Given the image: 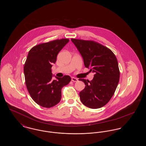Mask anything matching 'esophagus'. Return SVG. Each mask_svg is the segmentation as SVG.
Instances as JSON below:
<instances>
[{"label": "esophagus", "instance_id": "1", "mask_svg": "<svg viewBox=\"0 0 146 146\" xmlns=\"http://www.w3.org/2000/svg\"><path fill=\"white\" fill-rule=\"evenodd\" d=\"M78 79H76V78H74V77H72V81H73V82H78Z\"/></svg>", "mask_w": 146, "mask_h": 146}]
</instances>
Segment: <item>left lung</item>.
Segmentation results:
<instances>
[{
  "label": "left lung",
  "mask_w": 146,
  "mask_h": 146,
  "mask_svg": "<svg viewBox=\"0 0 146 146\" xmlns=\"http://www.w3.org/2000/svg\"><path fill=\"white\" fill-rule=\"evenodd\" d=\"M83 58L85 67L95 73L90 82L79 79L85 87L79 93L85 106L96 109L107 104L114 94L120 78L118 61L110 49L94 41L71 39Z\"/></svg>",
  "instance_id": "1"
}]
</instances>
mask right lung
Wrapping results in <instances>:
<instances>
[{"label": "right lung", "mask_w": 146, "mask_h": 146, "mask_svg": "<svg viewBox=\"0 0 146 146\" xmlns=\"http://www.w3.org/2000/svg\"><path fill=\"white\" fill-rule=\"evenodd\" d=\"M69 42L62 39L38 44L31 49L24 66L25 82L32 99L40 106L50 108L61 99V89L71 80L69 76H55L53 80L51 67L57 56Z\"/></svg>", "instance_id": "add662e5"}]
</instances>
